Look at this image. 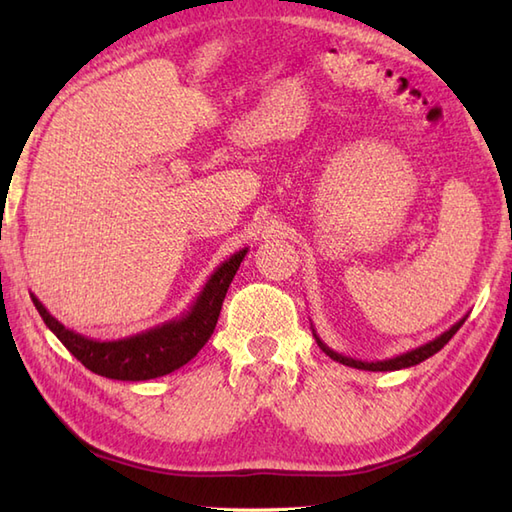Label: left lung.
I'll return each instance as SVG.
<instances>
[{"instance_id":"obj_1","label":"left lung","mask_w":512,"mask_h":512,"mask_svg":"<svg viewBox=\"0 0 512 512\" xmlns=\"http://www.w3.org/2000/svg\"><path fill=\"white\" fill-rule=\"evenodd\" d=\"M466 317H469V314H464V317H462L458 323H455V325H451V328H449L447 332H442V334L436 336V339H433V341L416 347V350H409V352L398 354V356H394V358H385V361H372V363L356 361V358H350V356H343V354H339V352H334L332 347H328V345H325V343L319 339L317 332L312 330V334H314V339H317L321 350H323L325 354H328V356L332 358V361H336V363H343V365H347V367H356V369H367V372H394V369H405V367L418 365V363H422V361H427L429 356L440 352L442 347L453 339V334L462 328V323L466 321Z\"/></svg>"}]
</instances>
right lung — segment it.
Masks as SVG:
<instances>
[{"instance_id": "add662e5", "label": "right lung", "mask_w": 512, "mask_h": 512, "mask_svg": "<svg viewBox=\"0 0 512 512\" xmlns=\"http://www.w3.org/2000/svg\"><path fill=\"white\" fill-rule=\"evenodd\" d=\"M246 253L248 248L237 250L235 255L217 266L198 299L191 303V308L182 317L116 341H96L65 328L35 295H30V299L52 334L90 372L114 380H149L171 374L182 365H187L202 350L204 343L211 339L226 290L231 286Z\"/></svg>"}]
</instances>
